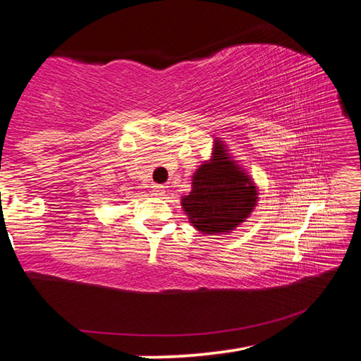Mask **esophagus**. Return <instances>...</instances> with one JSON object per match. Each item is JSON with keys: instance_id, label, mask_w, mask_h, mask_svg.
<instances>
[{"instance_id": "obj_1", "label": "esophagus", "mask_w": 361, "mask_h": 361, "mask_svg": "<svg viewBox=\"0 0 361 361\" xmlns=\"http://www.w3.org/2000/svg\"><path fill=\"white\" fill-rule=\"evenodd\" d=\"M151 191H152V194H154V195H164V194H166V186H162V185H152Z\"/></svg>"}]
</instances>
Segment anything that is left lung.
I'll return each instance as SVG.
<instances>
[{"mask_svg": "<svg viewBox=\"0 0 361 361\" xmlns=\"http://www.w3.org/2000/svg\"><path fill=\"white\" fill-rule=\"evenodd\" d=\"M210 164H202L192 176V191L181 199L189 221L202 234L229 232L245 219L256 205V188L215 143Z\"/></svg>", "mask_w": 361, "mask_h": 361, "instance_id": "left-lung-1", "label": "left lung"}]
</instances>
